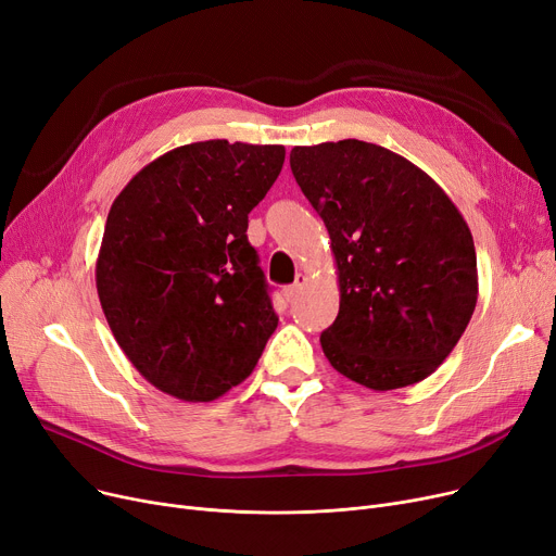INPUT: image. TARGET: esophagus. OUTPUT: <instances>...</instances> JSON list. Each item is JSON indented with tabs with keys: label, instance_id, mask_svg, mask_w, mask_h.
<instances>
[{
	"label": "esophagus",
	"instance_id": "34e87169",
	"mask_svg": "<svg viewBox=\"0 0 556 556\" xmlns=\"http://www.w3.org/2000/svg\"><path fill=\"white\" fill-rule=\"evenodd\" d=\"M305 282H307V278H305L303 274H299V276H296V280H294L292 285H287V287L282 289L285 296H287V299H294V296L301 292V289H303V285H305Z\"/></svg>",
	"mask_w": 556,
	"mask_h": 556
}]
</instances>
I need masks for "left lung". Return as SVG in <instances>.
Returning a JSON list of instances; mask_svg holds the SVG:
<instances>
[{"instance_id":"1","label":"left lung","mask_w":556,"mask_h":556,"mask_svg":"<svg viewBox=\"0 0 556 556\" xmlns=\"http://www.w3.org/2000/svg\"><path fill=\"white\" fill-rule=\"evenodd\" d=\"M289 165L337 260L339 314L321 332L328 362L374 391L426 380L478 303V257L457 205L371 142L294 147Z\"/></svg>"}]
</instances>
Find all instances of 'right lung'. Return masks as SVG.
I'll use <instances>...</instances> for the list:
<instances>
[{
    "label": "right lung",
    "instance_id": "add662e5",
    "mask_svg": "<svg viewBox=\"0 0 556 556\" xmlns=\"http://www.w3.org/2000/svg\"><path fill=\"white\" fill-rule=\"evenodd\" d=\"M282 144L192 142L128 180L105 219L97 294L119 349L155 389L210 403L244 382L278 326L249 213Z\"/></svg>",
    "mask_w": 556,
    "mask_h": 556
}]
</instances>
